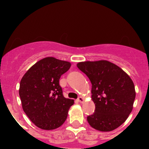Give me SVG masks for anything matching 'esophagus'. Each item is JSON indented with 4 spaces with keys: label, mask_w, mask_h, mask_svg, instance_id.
Returning <instances> with one entry per match:
<instances>
[{
    "label": "esophagus",
    "mask_w": 149,
    "mask_h": 149,
    "mask_svg": "<svg viewBox=\"0 0 149 149\" xmlns=\"http://www.w3.org/2000/svg\"><path fill=\"white\" fill-rule=\"evenodd\" d=\"M77 101L80 102V103H82L83 101H84V98H83L82 96H79L78 98H77Z\"/></svg>",
    "instance_id": "1"
}]
</instances>
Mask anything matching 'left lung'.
Listing matches in <instances>:
<instances>
[{
	"mask_svg": "<svg viewBox=\"0 0 149 149\" xmlns=\"http://www.w3.org/2000/svg\"><path fill=\"white\" fill-rule=\"evenodd\" d=\"M77 66L92 84L95 110L87 116L88 123L98 131L115 130L132 111L136 97L132 80L122 68L107 60L82 62Z\"/></svg>",
	"mask_w": 149,
	"mask_h": 149,
	"instance_id": "1",
	"label": "left lung"
}]
</instances>
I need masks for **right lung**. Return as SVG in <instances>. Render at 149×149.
Returning <instances> with one entry per match:
<instances>
[{"label":"right lung","mask_w":149,"mask_h":149,"mask_svg":"<svg viewBox=\"0 0 149 149\" xmlns=\"http://www.w3.org/2000/svg\"><path fill=\"white\" fill-rule=\"evenodd\" d=\"M70 66L68 62L46 57L35 63L21 80L22 108L39 128L53 130L66 120L74 101L63 96L60 79Z\"/></svg>","instance_id":"obj_1"}]
</instances>
